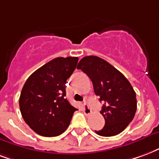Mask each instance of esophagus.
<instances>
[{
  "mask_svg": "<svg viewBox=\"0 0 159 159\" xmlns=\"http://www.w3.org/2000/svg\"><path fill=\"white\" fill-rule=\"evenodd\" d=\"M83 113L85 114V116H89V115H91L92 113L90 107L88 104H86V103H84V105H83Z\"/></svg>",
  "mask_w": 159,
  "mask_h": 159,
  "instance_id": "esophagus-1",
  "label": "esophagus"
}]
</instances>
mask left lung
I'll list each match as a JSON object with an SVG mask.
<instances>
[{"label": "left lung", "mask_w": 159, "mask_h": 159, "mask_svg": "<svg viewBox=\"0 0 159 159\" xmlns=\"http://www.w3.org/2000/svg\"><path fill=\"white\" fill-rule=\"evenodd\" d=\"M76 68L89 76L95 94L103 102L100 113L105 125L95 132L102 136L120 134L133 120L136 111V93L130 82L112 65L98 56L83 57Z\"/></svg>", "instance_id": "left-lung-1"}]
</instances>
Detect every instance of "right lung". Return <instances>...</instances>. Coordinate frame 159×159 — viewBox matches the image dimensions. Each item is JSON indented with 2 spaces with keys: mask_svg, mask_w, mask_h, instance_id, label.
Wrapping results in <instances>:
<instances>
[{
  "mask_svg": "<svg viewBox=\"0 0 159 159\" xmlns=\"http://www.w3.org/2000/svg\"><path fill=\"white\" fill-rule=\"evenodd\" d=\"M77 57H57L35 70L26 81L19 98L24 121L43 136H57L70 125L77 110L66 98V80L73 73Z\"/></svg>",
  "mask_w": 159,
  "mask_h": 159,
  "instance_id": "obj_1",
  "label": "right lung"
}]
</instances>
